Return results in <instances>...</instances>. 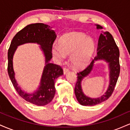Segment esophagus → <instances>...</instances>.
Instances as JSON below:
<instances>
[{"label":"esophagus","instance_id":"esophagus-1","mask_svg":"<svg viewBox=\"0 0 130 130\" xmlns=\"http://www.w3.org/2000/svg\"><path fill=\"white\" fill-rule=\"evenodd\" d=\"M63 74H65L68 71H69V70H68V68H67V67H64L63 68Z\"/></svg>","mask_w":130,"mask_h":130}]
</instances>
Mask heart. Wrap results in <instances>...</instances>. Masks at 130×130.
Returning a JSON list of instances; mask_svg holds the SVG:
<instances>
[{
    "instance_id": "heart-1",
    "label": "heart",
    "mask_w": 130,
    "mask_h": 130,
    "mask_svg": "<svg viewBox=\"0 0 130 130\" xmlns=\"http://www.w3.org/2000/svg\"><path fill=\"white\" fill-rule=\"evenodd\" d=\"M59 46L54 44L51 52L57 60L61 62L65 55H70V62L77 69L84 68L89 63L95 50V42L92 37L82 32H72L60 38Z\"/></svg>"
}]
</instances>
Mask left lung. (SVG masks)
I'll return each mask as SVG.
<instances>
[{
	"mask_svg": "<svg viewBox=\"0 0 130 130\" xmlns=\"http://www.w3.org/2000/svg\"><path fill=\"white\" fill-rule=\"evenodd\" d=\"M98 29H103L100 25H96ZM119 47L115 42L114 39L109 32H103L98 39L97 55L92 60L89 66L83 71L77 73V80L74 88L76 97L79 103L83 106H94L107 100L114 90L118 77L120 74ZM104 60L109 63L110 68V84L108 90L104 95L99 98L92 99L88 98L83 93L81 87V82L83 78L90 74L93 69L94 62L96 60Z\"/></svg>",
	"mask_w": 130,
	"mask_h": 130,
	"instance_id": "1",
	"label": "left lung"
}]
</instances>
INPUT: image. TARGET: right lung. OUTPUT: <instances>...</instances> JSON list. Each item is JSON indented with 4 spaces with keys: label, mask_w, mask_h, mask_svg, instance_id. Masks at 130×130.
I'll return each mask as SVG.
<instances>
[{
    "label": "right lung",
    "mask_w": 130,
    "mask_h": 130,
    "mask_svg": "<svg viewBox=\"0 0 130 130\" xmlns=\"http://www.w3.org/2000/svg\"><path fill=\"white\" fill-rule=\"evenodd\" d=\"M50 27L43 23L27 25L13 37L8 51V73L16 92L28 102L37 106H44L53 100L56 88L54 84L58 77L63 74L62 67L50 63L53 57L52 46L56 38V33ZM27 42L37 43L41 46L45 57V66L43 69L40 85L38 90L32 94H27L19 87L14 77L12 58L17 46Z\"/></svg>",
    "instance_id": "obj_1"
}]
</instances>
